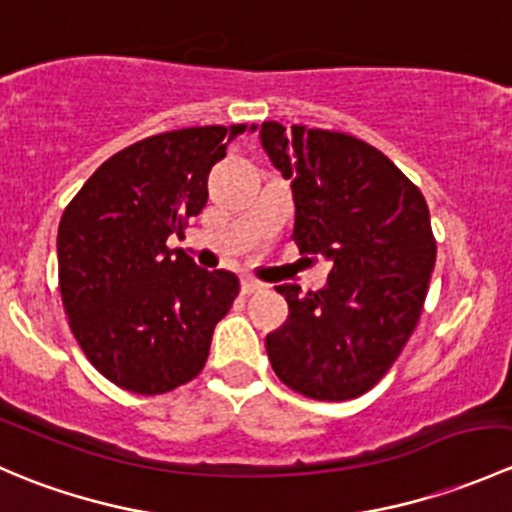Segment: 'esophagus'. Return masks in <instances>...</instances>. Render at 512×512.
Returning a JSON list of instances; mask_svg holds the SVG:
<instances>
[{
	"mask_svg": "<svg viewBox=\"0 0 512 512\" xmlns=\"http://www.w3.org/2000/svg\"><path fill=\"white\" fill-rule=\"evenodd\" d=\"M240 289H242V294H252V292H260V289H265V285H262L260 280H252V277H242Z\"/></svg>",
	"mask_w": 512,
	"mask_h": 512,
	"instance_id": "obj_1",
	"label": "esophagus"
}]
</instances>
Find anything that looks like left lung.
I'll use <instances>...</instances> for the list:
<instances>
[{
	"label": "left lung",
	"mask_w": 512,
	"mask_h": 512,
	"mask_svg": "<svg viewBox=\"0 0 512 512\" xmlns=\"http://www.w3.org/2000/svg\"><path fill=\"white\" fill-rule=\"evenodd\" d=\"M262 151L292 180L302 255L332 265L327 285H280L289 317L265 347L282 384L317 401L369 391L414 334L436 240L421 190L381 151L347 133L265 121Z\"/></svg>",
	"instance_id": "left-lung-1"
}]
</instances>
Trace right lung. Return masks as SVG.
<instances>
[{
  "label": "right lung",
  "instance_id": "1",
  "mask_svg": "<svg viewBox=\"0 0 512 512\" xmlns=\"http://www.w3.org/2000/svg\"><path fill=\"white\" fill-rule=\"evenodd\" d=\"M245 126L151 136L91 175L56 237L71 332L116 386L165 394L205 366L215 324L240 292L227 270H200L170 250L208 203V175Z\"/></svg>",
  "mask_w": 512,
  "mask_h": 512
}]
</instances>
